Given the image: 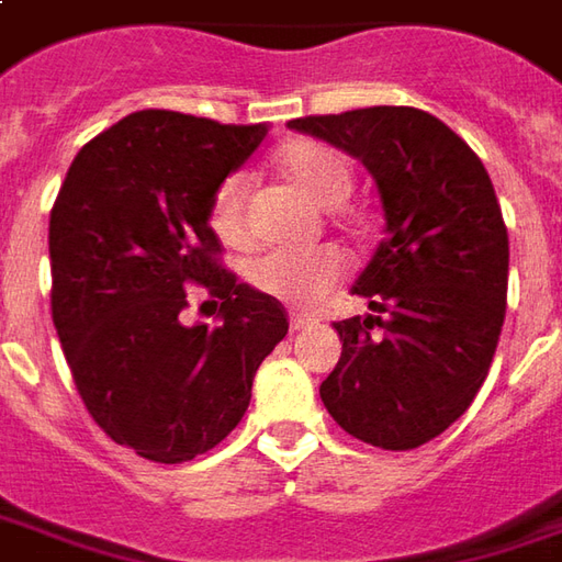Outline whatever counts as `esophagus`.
Wrapping results in <instances>:
<instances>
[{"label": "esophagus", "mask_w": 562, "mask_h": 562, "mask_svg": "<svg viewBox=\"0 0 562 562\" xmlns=\"http://www.w3.org/2000/svg\"><path fill=\"white\" fill-rule=\"evenodd\" d=\"M315 325H318L315 315H303V312H293V315H290V330H306V327Z\"/></svg>", "instance_id": "1"}]
</instances>
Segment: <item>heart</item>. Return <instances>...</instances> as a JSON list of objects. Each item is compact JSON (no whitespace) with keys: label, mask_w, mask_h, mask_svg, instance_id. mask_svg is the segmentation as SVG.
<instances>
[{"label":"heart","mask_w":562,"mask_h":562,"mask_svg":"<svg viewBox=\"0 0 562 562\" xmlns=\"http://www.w3.org/2000/svg\"><path fill=\"white\" fill-rule=\"evenodd\" d=\"M278 167L315 203L334 206L352 191V167L340 150L322 142H290L278 150ZM210 228L232 247L247 240V179L225 176L210 198ZM247 278L259 293L288 306L308 308L346 278V256L334 244L312 250H269L250 259Z\"/></svg>","instance_id":"1"}]
</instances>
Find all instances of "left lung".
Listing matches in <instances>:
<instances>
[{
    "mask_svg": "<svg viewBox=\"0 0 562 562\" xmlns=\"http://www.w3.org/2000/svg\"><path fill=\"white\" fill-rule=\"evenodd\" d=\"M359 157L386 235L352 293L374 315L334 322L342 340L322 402L349 436L408 451L446 432L488 378L507 312L510 240L483 160L417 108L290 120Z\"/></svg>",
    "mask_w": 562,
    "mask_h": 562,
    "instance_id": "8db88e82",
    "label": "left lung"
}]
</instances>
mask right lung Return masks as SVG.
I'll use <instances>...</instances> for the list:
<instances>
[{"label": "right lung", "instance_id": "obj_1", "mask_svg": "<svg viewBox=\"0 0 562 562\" xmlns=\"http://www.w3.org/2000/svg\"><path fill=\"white\" fill-rule=\"evenodd\" d=\"M179 111H135L74 157L48 220L52 322L77 393L116 446L182 464L235 430L284 306L237 284L210 228V198L266 138ZM223 312L184 328L187 288Z\"/></svg>", "mask_w": 562, "mask_h": 562}]
</instances>
